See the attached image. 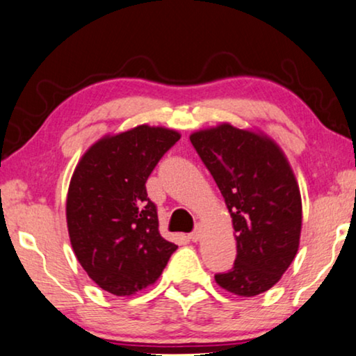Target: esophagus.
Instances as JSON below:
<instances>
[{"label":"esophagus","mask_w":356,"mask_h":356,"mask_svg":"<svg viewBox=\"0 0 356 356\" xmlns=\"http://www.w3.org/2000/svg\"><path fill=\"white\" fill-rule=\"evenodd\" d=\"M188 238L192 240V242H198V240L202 238V230H200V229H195L193 232L188 235Z\"/></svg>","instance_id":"34e87169"}]
</instances>
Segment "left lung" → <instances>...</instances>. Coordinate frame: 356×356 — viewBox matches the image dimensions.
<instances>
[{
    "mask_svg": "<svg viewBox=\"0 0 356 356\" xmlns=\"http://www.w3.org/2000/svg\"><path fill=\"white\" fill-rule=\"evenodd\" d=\"M221 190L237 240L234 268L219 287L254 297L279 282L298 252L302 197L279 145L268 135L219 124L190 135Z\"/></svg>",
    "mask_w": 356,
    "mask_h": 356,
    "instance_id": "left-lung-1",
    "label": "left lung"
}]
</instances>
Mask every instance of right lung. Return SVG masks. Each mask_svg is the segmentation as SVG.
Returning a JSON list of instances; mask_svg holds the SVG:
<instances>
[{"label":"right lung","instance_id":"add662e5","mask_svg":"<svg viewBox=\"0 0 356 356\" xmlns=\"http://www.w3.org/2000/svg\"><path fill=\"white\" fill-rule=\"evenodd\" d=\"M180 138L143 124L104 135L80 158L67 190L66 219L74 253L88 277L126 297L154 284L177 250L159 234L147 179Z\"/></svg>","mask_w":356,"mask_h":356}]
</instances>
